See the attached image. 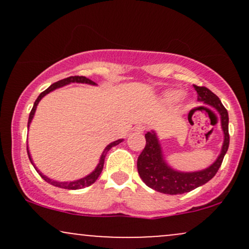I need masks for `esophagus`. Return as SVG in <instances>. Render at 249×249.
<instances>
[{
	"instance_id": "esophagus-1",
	"label": "esophagus",
	"mask_w": 249,
	"mask_h": 249,
	"mask_svg": "<svg viewBox=\"0 0 249 249\" xmlns=\"http://www.w3.org/2000/svg\"><path fill=\"white\" fill-rule=\"evenodd\" d=\"M134 131H137V132L139 133H142L145 131V126H142V125H137V126L134 127Z\"/></svg>"
}]
</instances>
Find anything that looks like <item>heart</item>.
Instances as JSON below:
<instances>
[{
	"label": "heart",
	"instance_id": "obj_1",
	"mask_svg": "<svg viewBox=\"0 0 249 249\" xmlns=\"http://www.w3.org/2000/svg\"><path fill=\"white\" fill-rule=\"evenodd\" d=\"M181 97H182V92H181V91H178V90L170 91V92H167L166 95H165V101L170 102V103L178 102L179 99L181 98Z\"/></svg>",
	"mask_w": 249,
	"mask_h": 249
}]
</instances>
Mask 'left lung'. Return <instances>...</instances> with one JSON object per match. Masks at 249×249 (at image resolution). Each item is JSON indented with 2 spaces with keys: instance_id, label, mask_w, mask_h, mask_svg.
Listing matches in <instances>:
<instances>
[{
  "instance_id": "left-lung-1",
  "label": "left lung",
  "mask_w": 249,
  "mask_h": 249,
  "mask_svg": "<svg viewBox=\"0 0 249 249\" xmlns=\"http://www.w3.org/2000/svg\"><path fill=\"white\" fill-rule=\"evenodd\" d=\"M194 89L198 92L200 101L215 107L221 117V126L224 130L225 141L222 150L215 162L204 171L192 173H182L174 171L167 166L162 159L161 148L157 139L156 133L147 132L145 134L146 145L139 154L137 160V168L141 178L148 187L165 194H182L190 192L194 188L206 184L215 176L221 166L222 160L228 146H230V133H228V112L222 105L219 97L206 87H196Z\"/></svg>"
}]
</instances>
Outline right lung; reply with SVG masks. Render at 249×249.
<instances>
[{
    "label": "right lung",
    "instance_id": "1",
    "mask_svg": "<svg viewBox=\"0 0 249 249\" xmlns=\"http://www.w3.org/2000/svg\"><path fill=\"white\" fill-rule=\"evenodd\" d=\"M75 82H76V83H87V84H91V85H95V84H96L95 82H92V81H91V79H89V78H87V77H84V76H71V77H68V78L61 79V81L53 83V84H51L50 87L47 89V90L43 91L41 95L37 97V99L35 101V103H34V107H33V108H31L30 115H29V121H28V127H29V124H30L31 119H33L34 115H35V111H36L37 104H38L39 101H41L43 97L47 95V93H49L50 91L55 90V89H57V88H61V87H63V85H67V84H69V83H75ZM123 142V139H118V141H116V142H111V144H108L107 146L105 147L104 152H103V154H102L101 160H99V164L97 165L96 170L93 171L92 173H90V174H89V176L85 177V178L79 179V180H76V181H70V182H57V181H53V180H50L49 178H47V177L43 176V174H42L41 172H39V171L37 170V168H36V171L39 173V176H41L42 178L45 180V181L49 182V184L53 185V186H56V187L65 188V190H79V188L88 187V186H90V185H92L93 182H95L96 180L98 179L99 174L102 173L103 166H104L105 156H107V151L110 150V148L112 147V146H116V145H118L119 142ZM27 151H28V148H27ZM28 156H29V159H30L31 164H33V160H31V158H30L29 151H28ZM33 165H34V164H33Z\"/></svg>",
    "mask_w": 249,
    "mask_h": 249
}]
</instances>
